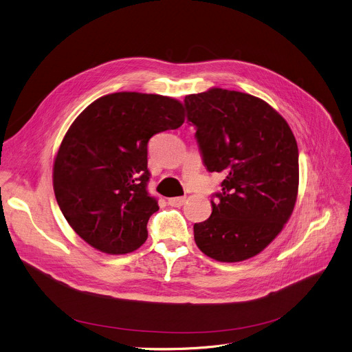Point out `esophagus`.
Instances as JSON below:
<instances>
[{"label":"esophagus","mask_w":352,"mask_h":352,"mask_svg":"<svg viewBox=\"0 0 352 352\" xmlns=\"http://www.w3.org/2000/svg\"><path fill=\"white\" fill-rule=\"evenodd\" d=\"M184 201H186V197H172L168 200L169 206H172V208H180Z\"/></svg>","instance_id":"34e87169"}]
</instances>
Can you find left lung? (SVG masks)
<instances>
[{
    "label": "left lung",
    "instance_id": "1",
    "mask_svg": "<svg viewBox=\"0 0 352 352\" xmlns=\"http://www.w3.org/2000/svg\"><path fill=\"white\" fill-rule=\"evenodd\" d=\"M209 172L224 176L195 241L221 263L250 258L290 219L298 192V148L285 119L249 94L212 88L184 98Z\"/></svg>",
    "mask_w": 352,
    "mask_h": 352
}]
</instances>
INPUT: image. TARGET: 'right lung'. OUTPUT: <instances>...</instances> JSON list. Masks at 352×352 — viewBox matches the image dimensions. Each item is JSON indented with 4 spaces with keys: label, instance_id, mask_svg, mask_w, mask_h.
<instances>
[{
    "label": "right lung",
    "instance_id": "obj_1",
    "mask_svg": "<svg viewBox=\"0 0 352 352\" xmlns=\"http://www.w3.org/2000/svg\"><path fill=\"white\" fill-rule=\"evenodd\" d=\"M183 122L179 100L139 92L102 96L74 120L52 179L59 209L80 239L108 254L146 241L148 220L159 210L146 189L148 143Z\"/></svg>",
    "mask_w": 352,
    "mask_h": 352
}]
</instances>
